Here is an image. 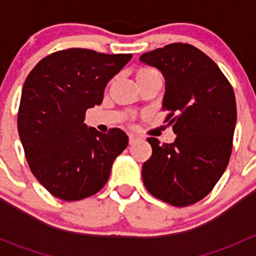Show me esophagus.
Here are the masks:
<instances>
[{"label": "esophagus", "instance_id": "esophagus-1", "mask_svg": "<svg viewBox=\"0 0 256 256\" xmlns=\"http://www.w3.org/2000/svg\"><path fill=\"white\" fill-rule=\"evenodd\" d=\"M136 141H138V138L136 135H132V134H128V144H134L136 142Z\"/></svg>", "mask_w": 256, "mask_h": 256}]
</instances>
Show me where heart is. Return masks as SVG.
Wrapping results in <instances>:
<instances>
[{
    "instance_id": "b5f03b06",
    "label": "heart",
    "mask_w": 256,
    "mask_h": 256,
    "mask_svg": "<svg viewBox=\"0 0 256 256\" xmlns=\"http://www.w3.org/2000/svg\"><path fill=\"white\" fill-rule=\"evenodd\" d=\"M156 74L158 73L151 68H140L138 72H136V80H138V82H142V80L150 78V76H156ZM130 118H132V115H130Z\"/></svg>"
}]
</instances>
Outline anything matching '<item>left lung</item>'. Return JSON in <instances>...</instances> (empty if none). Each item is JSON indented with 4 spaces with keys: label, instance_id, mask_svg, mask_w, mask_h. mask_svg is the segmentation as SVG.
Returning <instances> with one entry per match:
<instances>
[{
    "label": "left lung",
    "instance_id": "left-lung-1",
    "mask_svg": "<svg viewBox=\"0 0 256 256\" xmlns=\"http://www.w3.org/2000/svg\"><path fill=\"white\" fill-rule=\"evenodd\" d=\"M140 60L166 79L162 112L177 135L174 144L147 138L152 154L142 164L144 187L174 207L192 206L213 190L228 166L236 122L234 90L207 54L187 43L147 52Z\"/></svg>",
    "mask_w": 256,
    "mask_h": 256
}]
</instances>
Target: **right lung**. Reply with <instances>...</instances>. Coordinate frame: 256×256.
I'll use <instances>...</instances> for the list:
<instances>
[{"mask_svg":"<svg viewBox=\"0 0 256 256\" xmlns=\"http://www.w3.org/2000/svg\"><path fill=\"white\" fill-rule=\"evenodd\" d=\"M131 56L68 48L44 56L28 74L18 134L30 171L54 197L73 202L99 192L128 146L122 130L99 132L84 118L89 108L102 104L108 82Z\"/></svg>","mask_w":256,"mask_h":256,"instance_id":"add662e5","label":"right lung"}]
</instances>
